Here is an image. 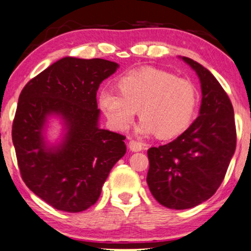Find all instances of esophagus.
Returning <instances> with one entry per match:
<instances>
[{
	"instance_id": "34e87169",
	"label": "esophagus",
	"mask_w": 251,
	"mask_h": 251,
	"mask_svg": "<svg viewBox=\"0 0 251 251\" xmlns=\"http://www.w3.org/2000/svg\"><path fill=\"white\" fill-rule=\"evenodd\" d=\"M128 148H129V150H131L132 152H139V151H142V150L144 149V145L142 143H139V142H135V140H129V143H128Z\"/></svg>"
}]
</instances>
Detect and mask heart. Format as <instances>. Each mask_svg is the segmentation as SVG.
<instances>
[{
	"label": "heart",
	"instance_id": "obj_1",
	"mask_svg": "<svg viewBox=\"0 0 251 251\" xmlns=\"http://www.w3.org/2000/svg\"><path fill=\"white\" fill-rule=\"evenodd\" d=\"M118 87L119 93L102 91L99 105L119 131L129 128L139 109L142 122L137 131L140 134L172 138L189 127L198 106L194 83L158 68L129 72L120 77Z\"/></svg>",
	"mask_w": 251,
	"mask_h": 251
}]
</instances>
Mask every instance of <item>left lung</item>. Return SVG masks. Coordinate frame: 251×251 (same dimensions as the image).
<instances>
[{"instance_id":"obj_1","label":"left lung","mask_w":251,"mask_h":251,"mask_svg":"<svg viewBox=\"0 0 251 251\" xmlns=\"http://www.w3.org/2000/svg\"><path fill=\"white\" fill-rule=\"evenodd\" d=\"M180 59L200 79V116L174 142L149 150L146 178L158 203L175 210L208 201L223 181L236 149L234 108L226 91L201 63Z\"/></svg>"}]
</instances>
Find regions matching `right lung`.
I'll return each mask as SVG.
<instances>
[{"label":"right lung","mask_w":251,"mask_h":251,"mask_svg":"<svg viewBox=\"0 0 251 251\" xmlns=\"http://www.w3.org/2000/svg\"><path fill=\"white\" fill-rule=\"evenodd\" d=\"M119 65L66 56L22 89L13 123V144L25 185L46 203L80 212L99 200L109 171L126 153L125 137L99 127L97 92ZM62 120V140H47L48 120Z\"/></svg>","instance_id":"right-lung-1"}]
</instances>
